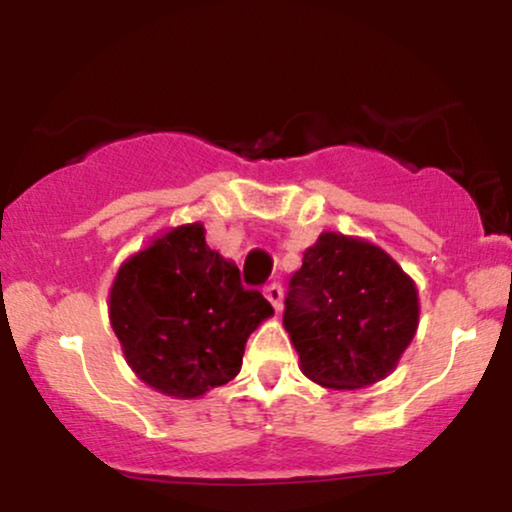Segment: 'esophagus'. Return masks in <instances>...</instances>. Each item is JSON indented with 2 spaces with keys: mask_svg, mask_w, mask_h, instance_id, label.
I'll return each instance as SVG.
<instances>
[{
  "mask_svg": "<svg viewBox=\"0 0 512 512\" xmlns=\"http://www.w3.org/2000/svg\"><path fill=\"white\" fill-rule=\"evenodd\" d=\"M264 296H267V301L272 303L276 313H279L281 303H284V291H281V286L276 284V281H274V284H267V286H264Z\"/></svg>",
  "mask_w": 512,
  "mask_h": 512,
  "instance_id": "esophagus-1",
  "label": "esophagus"
}]
</instances>
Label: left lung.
<instances>
[{
    "label": "left lung",
    "mask_w": 512,
    "mask_h": 512,
    "mask_svg": "<svg viewBox=\"0 0 512 512\" xmlns=\"http://www.w3.org/2000/svg\"><path fill=\"white\" fill-rule=\"evenodd\" d=\"M284 327L301 370L332 390H358L397 368L419 327V293L378 245L322 233L286 293Z\"/></svg>",
    "instance_id": "left-lung-1"
}]
</instances>
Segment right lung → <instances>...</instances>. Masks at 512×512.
<instances>
[{
  "label": "right lung",
  "instance_id": "1",
  "mask_svg": "<svg viewBox=\"0 0 512 512\" xmlns=\"http://www.w3.org/2000/svg\"><path fill=\"white\" fill-rule=\"evenodd\" d=\"M110 325L139 380L195 399L240 373L245 342L274 308L243 289L240 272L185 223L122 264L110 289Z\"/></svg>",
  "mask_w": 512,
  "mask_h": 512
}]
</instances>
